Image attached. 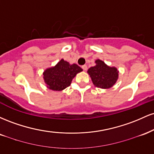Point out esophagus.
<instances>
[{"mask_svg": "<svg viewBox=\"0 0 154 154\" xmlns=\"http://www.w3.org/2000/svg\"><path fill=\"white\" fill-rule=\"evenodd\" d=\"M82 69L84 70V71H86V70L88 69V66H86V65H83V66H82Z\"/></svg>", "mask_w": 154, "mask_h": 154, "instance_id": "1", "label": "esophagus"}]
</instances>
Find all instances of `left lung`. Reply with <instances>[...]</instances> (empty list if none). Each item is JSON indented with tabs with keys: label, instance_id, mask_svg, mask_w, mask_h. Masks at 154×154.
<instances>
[{
	"label": "left lung",
	"instance_id": "8db88e82",
	"mask_svg": "<svg viewBox=\"0 0 154 154\" xmlns=\"http://www.w3.org/2000/svg\"><path fill=\"white\" fill-rule=\"evenodd\" d=\"M95 66L88 70L93 85L102 89L113 87L119 78V70L115 66H108L102 60H95Z\"/></svg>",
	"mask_w": 154,
	"mask_h": 154
}]
</instances>
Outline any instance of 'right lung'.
I'll return each mask as SVG.
<instances>
[{
    "instance_id": "1",
    "label": "right lung",
    "mask_w": 154,
    "mask_h": 154,
    "mask_svg": "<svg viewBox=\"0 0 154 154\" xmlns=\"http://www.w3.org/2000/svg\"><path fill=\"white\" fill-rule=\"evenodd\" d=\"M82 69L76 63L70 64L63 59L54 66L47 68L43 72V79L48 89L61 91L71 85L72 79Z\"/></svg>"
}]
</instances>
